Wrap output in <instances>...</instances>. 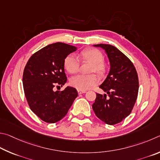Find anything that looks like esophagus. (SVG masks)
Segmentation results:
<instances>
[{
  "mask_svg": "<svg viewBox=\"0 0 160 160\" xmlns=\"http://www.w3.org/2000/svg\"><path fill=\"white\" fill-rule=\"evenodd\" d=\"M78 94H82L86 93V91H82V90H77Z\"/></svg>",
  "mask_w": 160,
  "mask_h": 160,
  "instance_id": "34e87169",
  "label": "esophagus"
}]
</instances>
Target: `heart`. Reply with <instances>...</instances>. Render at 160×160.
<instances>
[{
	"label": "heart",
	"mask_w": 160,
	"mask_h": 160,
	"mask_svg": "<svg viewBox=\"0 0 160 160\" xmlns=\"http://www.w3.org/2000/svg\"><path fill=\"white\" fill-rule=\"evenodd\" d=\"M104 55L101 51L93 48H88L83 49L78 54L77 58L73 55H69L64 58V67L69 74H75L79 70L80 61L82 62L91 63V73H96L100 77H104L108 74V64L103 60ZM99 83V80L96 75L92 74L88 75H78L70 80L72 86L78 90L85 91L93 87Z\"/></svg>",
	"instance_id": "b5f03b06"
}]
</instances>
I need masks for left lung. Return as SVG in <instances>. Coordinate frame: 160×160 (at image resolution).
<instances>
[{
    "instance_id": "1",
    "label": "left lung",
    "mask_w": 160,
    "mask_h": 160,
    "mask_svg": "<svg viewBox=\"0 0 160 160\" xmlns=\"http://www.w3.org/2000/svg\"><path fill=\"white\" fill-rule=\"evenodd\" d=\"M104 48L110 60L109 74L99 88L108 94L96 93L92 105L97 117L109 125L121 122L132 111L138 93V77L132 62L116 47L94 45Z\"/></svg>"
}]
</instances>
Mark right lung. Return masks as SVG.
Listing matches in <instances>:
<instances>
[{"instance_id": "1", "label": "right lung", "mask_w": 160, "mask_h": 160, "mask_svg": "<svg viewBox=\"0 0 160 160\" xmlns=\"http://www.w3.org/2000/svg\"><path fill=\"white\" fill-rule=\"evenodd\" d=\"M77 48L64 43L50 44L31 56L23 72V88L32 111L42 121L55 123L68 112L78 96L74 88L54 91L67 82L64 60Z\"/></svg>"}]
</instances>
